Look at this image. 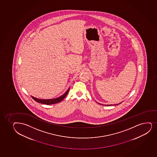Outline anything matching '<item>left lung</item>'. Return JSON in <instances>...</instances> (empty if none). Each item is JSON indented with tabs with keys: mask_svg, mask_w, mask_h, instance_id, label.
Masks as SVG:
<instances>
[{
	"mask_svg": "<svg viewBox=\"0 0 157 157\" xmlns=\"http://www.w3.org/2000/svg\"><path fill=\"white\" fill-rule=\"evenodd\" d=\"M110 105H106V106H110Z\"/></svg>",
	"mask_w": 157,
	"mask_h": 157,
	"instance_id": "left-lung-1",
	"label": "left lung"
}]
</instances>
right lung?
Masks as SVG:
<instances>
[{"label":"right lung","mask_w":157,"mask_h":157,"mask_svg":"<svg viewBox=\"0 0 157 157\" xmlns=\"http://www.w3.org/2000/svg\"><path fill=\"white\" fill-rule=\"evenodd\" d=\"M69 90H70V88L68 89V90H67V92H65V93L63 94V95H62L61 96H60L59 98H54V99H38V98H34V97H33V96H31V98H33V99H34V101H36V102L41 103V104H43L46 105L54 104L59 103L60 101H61L67 96V94L69 93Z\"/></svg>","instance_id":"obj_1"}]
</instances>
